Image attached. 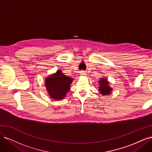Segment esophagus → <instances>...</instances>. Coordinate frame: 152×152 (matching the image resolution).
<instances>
[{
	"label": "esophagus",
	"mask_w": 152,
	"mask_h": 152,
	"mask_svg": "<svg viewBox=\"0 0 152 152\" xmlns=\"http://www.w3.org/2000/svg\"><path fill=\"white\" fill-rule=\"evenodd\" d=\"M80 75H82V76L86 75V72H83V71L81 72H80Z\"/></svg>",
	"instance_id": "esophagus-1"
}]
</instances>
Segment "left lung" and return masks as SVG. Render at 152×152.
<instances>
[{
  "instance_id": "left-lung-1",
  "label": "left lung",
  "mask_w": 152,
  "mask_h": 152,
  "mask_svg": "<svg viewBox=\"0 0 152 152\" xmlns=\"http://www.w3.org/2000/svg\"><path fill=\"white\" fill-rule=\"evenodd\" d=\"M99 91L101 94L103 96L109 95L112 93L113 89L110 86L109 82L107 78L102 77L99 80Z\"/></svg>"
}]
</instances>
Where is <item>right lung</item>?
<instances>
[{
  "label": "right lung",
  "instance_id": "obj_1",
  "mask_svg": "<svg viewBox=\"0 0 152 152\" xmlns=\"http://www.w3.org/2000/svg\"><path fill=\"white\" fill-rule=\"evenodd\" d=\"M73 80V79L65 75L60 70L45 78V86L50 98L57 101L65 98Z\"/></svg>",
  "mask_w": 152,
  "mask_h": 152
}]
</instances>
